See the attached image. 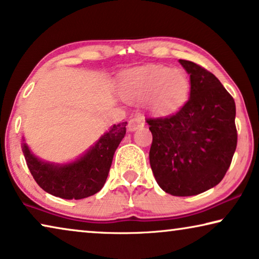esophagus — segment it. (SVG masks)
I'll list each match as a JSON object with an SVG mask.
<instances>
[{
  "instance_id": "obj_1",
  "label": "esophagus",
  "mask_w": 259,
  "mask_h": 259,
  "mask_svg": "<svg viewBox=\"0 0 259 259\" xmlns=\"http://www.w3.org/2000/svg\"><path fill=\"white\" fill-rule=\"evenodd\" d=\"M145 124V121L144 118L142 116H138V117H134L131 118L129 121V124H128V130L129 131H136L137 129H141L144 126Z\"/></svg>"
}]
</instances>
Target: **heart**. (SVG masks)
Returning a JSON list of instances; mask_svg holds the SVG:
<instances>
[{
    "instance_id": "heart-1",
    "label": "heart",
    "mask_w": 259,
    "mask_h": 259,
    "mask_svg": "<svg viewBox=\"0 0 259 259\" xmlns=\"http://www.w3.org/2000/svg\"><path fill=\"white\" fill-rule=\"evenodd\" d=\"M119 91L131 102L148 100V106L154 114L167 116L185 105L190 80L181 69L151 65L126 72L121 79Z\"/></svg>"
}]
</instances>
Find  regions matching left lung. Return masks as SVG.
Here are the masks:
<instances>
[{
  "mask_svg": "<svg viewBox=\"0 0 259 259\" xmlns=\"http://www.w3.org/2000/svg\"><path fill=\"white\" fill-rule=\"evenodd\" d=\"M191 80L188 101L172 116L148 118L150 165L161 190L192 196L216 186L237 145L235 101L213 73L180 59Z\"/></svg>",
  "mask_w": 259,
  "mask_h": 259,
  "instance_id": "left-lung-1",
  "label": "left lung"
}]
</instances>
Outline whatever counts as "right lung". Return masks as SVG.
<instances>
[{"label": "right lung", "mask_w": 259, "mask_h": 259, "mask_svg": "<svg viewBox=\"0 0 259 259\" xmlns=\"http://www.w3.org/2000/svg\"><path fill=\"white\" fill-rule=\"evenodd\" d=\"M126 122L110 126L99 141L74 161L56 164L41 160L31 152L22 138L26 165L39 187L49 194L66 200H80L101 191L111 166L114 153L125 136Z\"/></svg>", "instance_id": "add662e5"}]
</instances>
